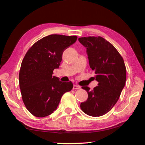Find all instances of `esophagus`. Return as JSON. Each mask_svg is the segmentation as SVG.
I'll return each instance as SVG.
<instances>
[{"instance_id": "1", "label": "esophagus", "mask_w": 145, "mask_h": 145, "mask_svg": "<svg viewBox=\"0 0 145 145\" xmlns=\"http://www.w3.org/2000/svg\"><path fill=\"white\" fill-rule=\"evenodd\" d=\"M80 87L79 86H78L77 84H74L73 86V89H80Z\"/></svg>"}]
</instances>
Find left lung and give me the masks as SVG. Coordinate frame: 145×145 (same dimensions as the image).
<instances>
[{
    "label": "left lung",
    "mask_w": 145,
    "mask_h": 145,
    "mask_svg": "<svg viewBox=\"0 0 145 145\" xmlns=\"http://www.w3.org/2000/svg\"><path fill=\"white\" fill-rule=\"evenodd\" d=\"M87 49L89 67L95 72L99 84L86 91L88 98L80 104L82 111L91 116H100L109 112L118 100L126 81L123 59L111 43L101 36L78 38Z\"/></svg>",
    "instance_id": "8db88e82"
}]
</instances>
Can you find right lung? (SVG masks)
I'll use <instances>...</instances> for the list:
<instances>
[{
  "label": "right lung",
  "mask_w": 145,
  "mask_h": 145,
  "mask_svg": "<svg viewBox=\"0 0 145 145\" xmlns=\"http://www.w3.org/2000/svg\"><path fill=\"white\" fill-rule=\"evenodd\" d=\"M77 39L76 36L51 34L36 41L25 54L19 85L24 104L33 116L42 118L52 114L64 93L72 89V82H61L52 73L59 67L64 50Z\"/></svg>",
  "instance_id": "1"
}]
</instances>
